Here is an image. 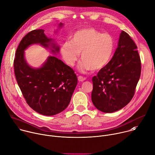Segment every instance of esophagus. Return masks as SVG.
<instances>
[{"label":"esophagus","instance_id":"34e87169","mask_svg":"<svg viewBox=\"0 0 155 155\" xmlns=\"http://www.w3.org/2000/svg\"><path fill=\"white\" fill-rule=\"evenodd\" d=\"M86 80V78H84V77H83L82 76H79L78 77V80L79 81H84Z\"/></svg>","mask_w":155,"mask_h":155}]
</instances>
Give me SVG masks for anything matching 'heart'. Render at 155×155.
Here are the masks:
<instances>
[{
  "label": "heart",
  "mask_w": 155,
  "mask_h": 155,
  "mask_svg": "<svg viewBox=\"0 0 155 155\" xmlns=\"http://www.w3.org/2000/svg\"><path fill=\"white\" fill-rule=\"evenodd\" d=\"M115 49V40L108 32L86 28L77 31L71 41L64 42L60 47V54L68 65L74 66L79 59L82 61L78 65L81 72L104 68L112 58Z\"/></svg>",
  "instance_id": "b5f03b06"
}]
</instances>
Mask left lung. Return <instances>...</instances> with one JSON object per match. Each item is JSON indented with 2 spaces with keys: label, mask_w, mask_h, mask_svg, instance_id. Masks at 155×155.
Returning a JSON list of instances; mask_svg holds the SVG:
<instances>
[{
  "label": "left lung",
  "mask_w": 155,
  "mask_h": 155,
  "mask_svg": "<svg viewBox=\"0 0 155 155\" xmlns=\"http://www.w3.org/2000/svg\"><path fill=\"white\" fill-rule=\"evenodd\" d=\"M137 49L129 34L122 31L112 59L93 78L91 100L100 111H118L133 97L141 72Z\"/></svg>",
  "instance_id": "1"
}]
</instances>
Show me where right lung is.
<instances>
[{
    "instance_id": "1",
    "label": "right lung",
    "mask_w": 155,
    "mask_h": 155,
    "mask_svg": "<svg viewBox=\"0 0 155 155\" xmlns=\"http://www.w3.org/2000/svg\"><path fill=\"white\" fill-rule=\"evenodd\" d=\"M63 26L59 23L55 32ZM44 31H32L21 40L16 51L14 70L28 104L40 114L53 116L68 107L78 80L73 69L54 56H48L40 68H33L28 63L25 51L34 44L49 49L55 56L59 53V46Z\"/></svg>"
}]
</instances>
